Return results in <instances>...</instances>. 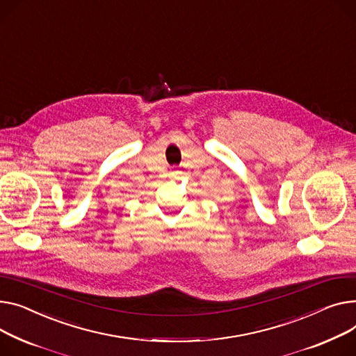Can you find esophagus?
I'll return each instance as SVG.
<instances>
[{
    "label": "esophagus",
    "mask_w": 356,
    "mask_h": 356,
    "mask_svg": "<svg viewBox=\"0 0 356 356\" xmlns=\"http://www.w3.org/2000/svg\"><path fill=\"white\" fill-rule=\"evenodd\" d=\"M179 175H180V172H173V173H172V176H173V177H177Z\"/></svg>",
    "instance_id": "esophagus-1"
}]
</instances>
